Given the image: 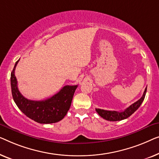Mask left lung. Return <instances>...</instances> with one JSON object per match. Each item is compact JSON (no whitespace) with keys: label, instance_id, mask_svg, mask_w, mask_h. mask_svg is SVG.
Segmentation results:
<instances>
[{"label":"left lung","instance_id":"obj_1","mask_svg":"<svg viewBox=\"0 0 159 159\" xmlns=\"http://www.w3.org/2000/svg\"><path fill=\"white\" fill-rule=\"evenodd\" d=\"M147 91V87L145 89L143 94L142 97L140 98L139 100L137 102L133 103L131 104L129 107H127L126 109H125L122 111H109V110H104V109H96L97 112L101 116L102 118H104L106 120H109V121H120V120L127 119L129 116L133 115L137 109L139 108L140 105H141L143 101L145 99L146 97V93Z\"/></svg>","mask_w":159,"mask_h":159}]
</instances>
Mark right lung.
Segmentation results:
<instances>
[{
	"instance_id": "1",
	"label": "right lung",
	"mask_w": 159,
	"mask_h": 159,
	"mask_svg": "<svg viewBox=\"0 0 159 159\" xmlns=\"http://www.w3.org/2000/svg\"><path fill=\"white\" fill-rule=\"evenodd\" d=\"M19 61V60L16 62L11 74L13 99L19 109L29 118L38 123H55L63 119L70 109L78 85L64 86L56 94L42 101L27 99L20 93L17 86L15 69Z\"/></svg>"
}]
</instances>
